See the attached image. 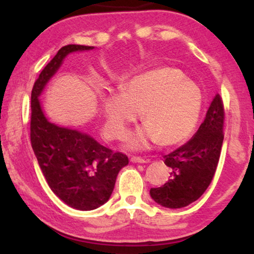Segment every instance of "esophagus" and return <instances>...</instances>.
I'll return each mask as SVG.
<instances>
[{"mask_svg": "<svg viewBox=\"0 0 254 254\" xmlns=\"http://www.w3.org/2000/svg\"><path fill=\"white\" fill-rule=\"evenodd\" d=\"M131 161L133 164H146L147 160L144 159L142 157H136V156H133V157L131 158Z\"/></svg>", "mask_w": 254, "mask_h": 254, "instance_id": "obj_1", "label": "esophagus"}]
</instances>
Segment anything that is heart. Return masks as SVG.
Returning <instances> with one entry per match:
<instances>
[{
	"instance_id": "obj_1",
	"label": "heart",
	"mask_w": 254,
	"mask_h": 254,
	"mask_svg": "<svg viewBox=\"0 0 254 254\" xmlns=\"http://www.w3.org/2000/svg\"><path fill=\"white\" fill-rule=\"evenodd\" d=\"M121 89L102 94L100 110L105 131L112 138H122L141 111L144 123L128 134L127 148L148 149L158 142L174 146L186 142L195 130L203 94L179 68H150L123 82Z\"/></svg>"
}]
</instances>
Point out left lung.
<instances>
[{
    "label": "left lung",
    "instance_id": "left-lung-1",
    "mask_svg": "<svg viewBox=\"0 0 254 254\" xmlns=\"http://www.w3.org/2000/svg\"><path fill=\"white\" fill-rule=\"evenodd\" d=\"M224 106L217 94L204 122L193 137L165 156L171 168V179L149 191L154 201L164 207L181 208L195 202L208 188L216 171L224 141Z\"/></svg>",
    "mask_w": 254,
    "mask_h": 254
}]
</instances>
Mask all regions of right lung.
<instances>
[{
	"label": "right lung",
	"instance_id": "right-lung-1",
	"mask_svg": "<svg viewBox=\"0 0 254 254\" xmlns=\"http://www.w3.org/2000/svg\"><path fill=\"white\" fill-rule=\"evenodd\" d=\"M94 47L67 45L42 69L31 91L30 141L48 186L56 195L78 210L100 207L110 198L117 176L128 164L126 155L112 153L87 133L51 122L40 96L68 55Z\"/></svg>",
	"mask_w": 254,
	"mask_h": 254
}]
</instances>
